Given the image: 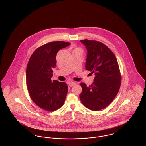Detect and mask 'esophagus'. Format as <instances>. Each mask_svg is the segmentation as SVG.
<instances>
[{
	"label": "esophagus",
	"instance_id": "1",
	"mask_svg": "<svg viewBox=\"0 0 146 146\" xmlns=\"http://www.w3.org/2000/svg\"><path fill=\"white\" fill-rule=\"evenodd\" d=\"M76 82H69V85H70V87L74 86V85H76Z\"/></svg>",
	"mask_w": 146,
	"mask_h": 146
}]
</instances>
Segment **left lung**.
Segmentation results:
<instances>
[{"instance_id": "left-lung-1", "label": "left lung", "mask_w": 146, "mask_h": 146, "mask_svg": "<svg viewBox=\"0 0 146 146\" xmlns=\"http://www.w3.org/2000/svg\"><path fill=\"white\" fill-rule=\"evenodd\" d=\"M87 49L85 69L95 73L94 82L86 86L81 83L82 103L91 111L102 110L111 103L119 90L121 75L113 52L101 42L80 40Z\"/></svg>"}]
</instances>
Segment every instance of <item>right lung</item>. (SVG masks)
Wrapping results in <instances>:
<instances>
[{"instance_id":"1","label":"right lung","mask_w":146,"mask_h":146,"mask_svg":"<svg viewBox=\"0 0 146 146\" xmlns=\"http://www.w3.org/2000/svg\"><path fill=\"white\" fill-rule=\"evenodd\" d=\"M70 44L60 41L46 44L36 49L28 61L26 83L29 96L35 104L46 111H55L64 102L67 85L56 80L51 81V78L58 51Z\"/></svg>"}]
</instances>
